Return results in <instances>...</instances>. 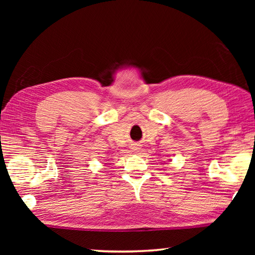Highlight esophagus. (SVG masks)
<instances>
[{
    "mask_svg": "<svg viewBox=\"0 0 255 255\" xmlns=\"http://www.w3.org/2000/svg\"><path fill=\"white\" fill-rule=\"evenodd\" d=\"M131 149H132V152H139V149H140V145H138V144H133V145H131Z\"/></svg>",
    "mask_w": 255,
    "mask_h": 255,
    "instance_id": "obj_1",
    "label": "esophagus"
}]
</instances>
